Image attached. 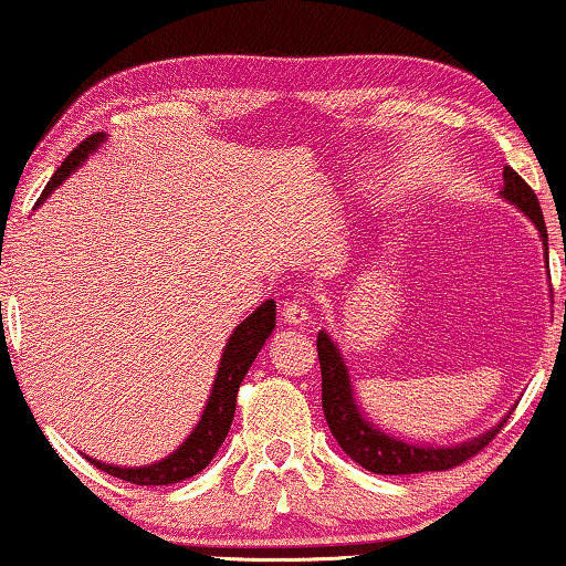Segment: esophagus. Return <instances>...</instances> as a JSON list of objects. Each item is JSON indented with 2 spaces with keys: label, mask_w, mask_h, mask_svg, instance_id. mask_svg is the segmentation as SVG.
<instances>
[{
  "label": "esophagus",
  "mask_w": 566,
  "mask_h": 566,
  "mask_svg": "<svg viewBox=\"0 0 566 566\" xmlns=\"http://www.w3.org/2000/svg\"><path fill=\"white\" fill-rule=\"evenodd\" d=\"M281 316H283L285 324H291V327H304V324L308 322V308H306L304 301H298V298L283 301Z\"/></svg>",
  "instance_id": "obj_1"
}]
</instances>
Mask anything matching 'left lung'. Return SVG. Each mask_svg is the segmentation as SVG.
Masks as SVG:
<instances>
[{"instance_id": "obj_1", "label": "left lung", "mask_w": 566, "mask_h": 566, "mask_svg": "<svg viewBox=\"0 0 566 566\" xmlns=\"http://www.w3.org/2000/svg\"><path fill=\"white\" fill-rule=\"evenodd\" d=\"M502 180H505V185H502L500 196L507 203H513L517 211L528 216L533 227L538 229L548 268V234L536 192L531 190V185L513 167L502 169ZM316 353H319L322 366V409L324 417H327L332 436H335L339 448L355 463H360L366 471H374V474H422V471L453 469L471 459V455H476L484 446H490L492 438L502 430V422H505L500 420L494 428L482 432L479 438L463 440V443L455 446H422L412 443V440H401L391 436V432L376 428L363 415L353 391L350 370H347L343 353H339L335 339L329 337V332L322 329L316 335Z\"/></svg>"}]
</instances>
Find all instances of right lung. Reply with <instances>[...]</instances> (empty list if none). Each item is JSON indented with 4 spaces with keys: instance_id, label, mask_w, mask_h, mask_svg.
<instances>
[{
    "instance_id": "add662e5",
    "label": "right lung",
    "mask_w": 566,
    "mask_h": 566,
    "mask_svg": "<svg viewBox=\"0 0 566 566\" xmlns=\"http://www.w3.org/2000/svg\"><path fill=\"white\" fill-rule=\"evenodd\" d=\"M103 142H105V134H95L90 136L87 142L76 146V149L61 161V167L56 169V175L51 177V182L45 185L38 206H41L43 200L74 172V169H80L82 161H87L90 154L97 151V146ZM273 329H275V301L268 298L265 304L254 308V312L247 316L234 332H231L229 343L221 353V363H219V370H216L211 397L206 401L203 415H200V420L196 428H192L190 436L182 440V446L175 448V451L165 455V459L146 463V467H115V463H103L97 459H90V455L87 461L95 463L97 469L107 471L111 476H118L123 482L142 484V486L177 484L182 482V479L196 476L198 471H203L208 463H211L213 455L219 453L221 443L227 440L231 420H234L239 384H242L247 370H250L254 358H258L262 345L268 343L270 335H273Z\"/></svg>"
}]
</instances>
